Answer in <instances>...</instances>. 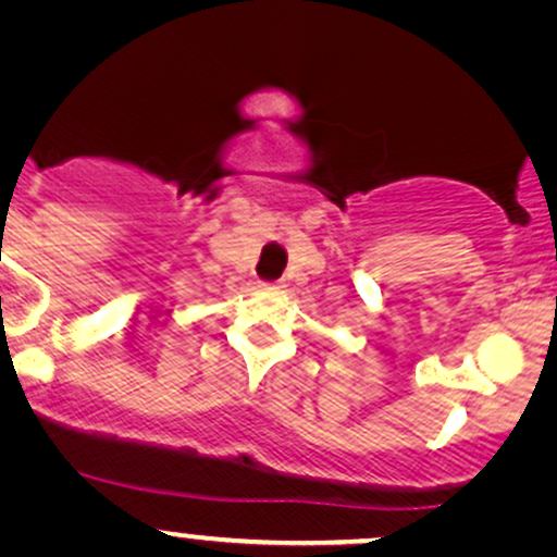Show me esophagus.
Wrapping results in <instances>:
<instances>
[{"label":"esophagus","instance_id":"34e87169","mask_svg":"<svg viewBox=\"0 0 557 557\" xmlns=\"http://www.w3.org/2000/svg\"><path fill=\"white\" fill-rule=\"evenodd\" d=\"M259 287H262L264 293H283V285L280 283H262Z\"/></svg>","mask_w":557,"mask_h":557}]
</instances>
